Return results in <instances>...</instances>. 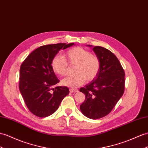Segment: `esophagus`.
<instances>
[{
  "label": "esophagus",
  "instance_id": "obj_1",
  "mask_svg": "<svg viewBox=\"0 0 148 148\" xmlns=\"http://www.w3.org/2000/svg\"><path fill=\"white\" fill-rule=\"evenodd\" d=\"M78 91H79V90L77 89H73V88L70 89V92H77Z\"/></svg>",
  "mask_w": 148,
  "mask_h": 148
}]
</instances>
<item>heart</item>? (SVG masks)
Instances as JSON below:
<instances>
[{"instance_id":"obj_1","label":"heart","mask_w":148,"mask_h":148,"mask_svg":"<svg viewBox=\"0 0 148 148\" xmlns=\"http://www.w3.org/2000/svg\"><path fill=\"white\" fill-rule=\"evenodd\" d=\"M62 57L56 56L51 62L54 73L60 76L65 75L68 71V64L76 65L73 76H68L63 79L62 84L75 88L82 85L86 81H92L99 73L101 61L98 57L87 49L81 47H74L68 50Z\"/></svg>"}]
</instances>
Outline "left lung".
Listing matches in <instances>:
<instances>
[{
	"mask_svg": "<svg viewBox=\"0 0 148 148\" xmlns=\"http://www.w3.org/2000/svg\"><path fill=\"white\" fill-rule=\"evenodd\" d=\"M92 50L100 59L101 67L96 77L79 89L86 96L80 109L88 118L97 119L110 113L122 97L125 73L112 52L101 46H94Z\"/></svg>",
	"mask_w": 148,
	"mask_h": 148,
	"instance_id": "left-lung-1",
	"label": "left lung"
}]
</instances>
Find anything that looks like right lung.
<instances>
[{"label":"right lung","mask_w":148,"mask_h":148,"mask_svg":"<svg viewBox=\"0 0 148 148\" xmlns=\"http://www.w3.org/2000/svg\"><path fill=\"white\" fill-rule=\"evenodd\" d=\"M74 44L42 45L31 52L21 64L18 87L27 108L34 115L45 117L52 114L69 94L67 87L53 88L59 80L52 71L51 62L60 49Z\"/></svg>","instance_id":"add662e5"}]
</instances>
